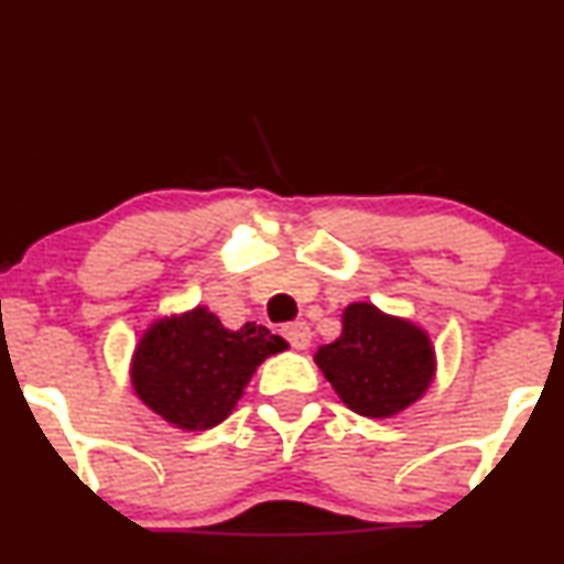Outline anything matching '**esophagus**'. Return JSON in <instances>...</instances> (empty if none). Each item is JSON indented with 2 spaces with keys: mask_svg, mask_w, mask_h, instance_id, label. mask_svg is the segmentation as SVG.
Returning <instances> with one entry per match:
<instances>
[{
  "mask_svg": "<svg viewBox=\"0 0 564 564\" xmlns=\"http://www.w3.org/2000/svg\"><path fill=\"white\" fill-rule=\"evenodd\" d=\"M283 336H286V341L291 344L294 349H307L310 341H312V330L307 323H289L286 328H283Z\"/></svg>",
  "mask_w": 564,
  "mask_h": 564,
  "instance_id": "obj_1",
  "label": "esophagus"
}]
</instances>
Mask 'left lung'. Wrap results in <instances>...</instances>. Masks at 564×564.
Here are the masks:
<instances>
[{
	"label": "left lung",
	"mask_w": 564,
	"mask_h": 564,
	"mask_svg": "<svg viewBox=\"0 0 564 564\" xmlns=\"http://www.w3.org/2000/svg\"><path fill=\"white\" fill-rule=\"evenodd\" d=\"M341 323V336L315 355L341 402L362 417H391L415 404L436 372L429 334L368 302L349 304Z\"/></svg>",
	"instance_id": "8db88e82"
}]
</instances>
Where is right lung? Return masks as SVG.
I'll use <instances>...</instances> for the list:
<instances>
[{
	"instance_id": "add662e5",
	"label": "right lung",
	"mask_w": 564,
	"mask_h": 564,
	"mask_svg": "<svg viewBox=\"0 0 564 564\" xmlns=\"http://www.w3.org/2000/svg\"><path fill=\"white\" fill-rule=\"evenodd\" d=\"M286 347L264 325L228 330L207 307H194L149 325L135 344L131 383L135 397L175 429L207 431L234 412L264 359Z\"/></svg>"
}]
</instances>
